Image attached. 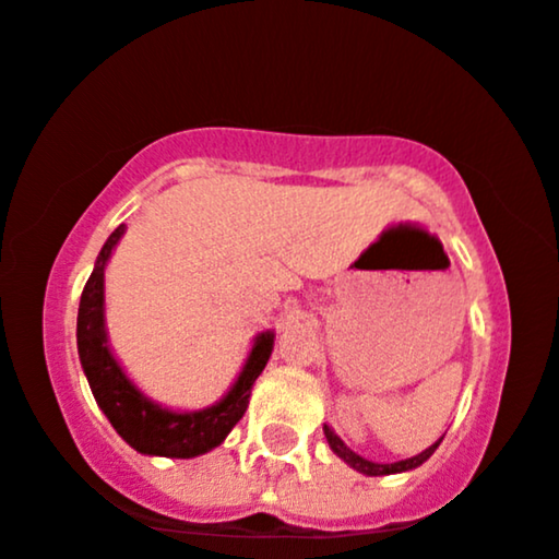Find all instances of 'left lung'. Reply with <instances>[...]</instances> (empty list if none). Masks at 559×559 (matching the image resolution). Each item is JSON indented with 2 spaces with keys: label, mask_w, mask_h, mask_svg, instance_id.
<instances>
[{
  "label": "left lung",
  "mask_w": 559,
  "mask_h": 559,
  "mask_svg": "<svg viewBox=\"0 0 559 559\" xmlns=\"http://www.w3.org/2000/svg\"><path fill=\"white\" fill-rule=\"evenodd\" d=\"M324 435H326V442H330V448H332L334 452H337V455L343 457V461H345L347 465H353V468L360 471V474H366V476H390V474H400V471L418 468V465L426 463L431 455H435V450L439 448V442H442V439H439L437 444H431V448L424 450L421 455L408 457V461H400V463H371V461H366V457L356 455V452L347 448L343 439L334 435V431H332L326 424H324Z\"/></svg>",
  "instance_id": "left-lung-1"
}]
</instances>
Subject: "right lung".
Returning a JSON list of instances; mask_svg holds the SVG:
<instances>
[{
	"label": "right lung",
	"mask_w": 559,
	"mask_h": 559,
	"mask_svg": "<svg viewBox=\"0 0 559 559\" xmlns=\"http://www.w3.org/2000/svg\"><path fill=\"white\" fill-rule=\"evenodd\" d=\"M124 225H120L104 242L98 253L94 272L85 282L78 308V353L85 377H88L91 392H94L98 408L109 418L130 448L143 455L164 457H195L209 452L216 444L225 442L233 426L240 421L248 408L251 386L259 373L264 371L269 356H272L274 334L266 332L255 337V345L242 366L238 382L219 403L206 411L195 413H173L162 405L151 403L130 384L117 360L111 358L104 332V266H107L111 248L122 238Z\"/></svg>",
	"instance_id": "right-lung-1"
}]
</instances>
